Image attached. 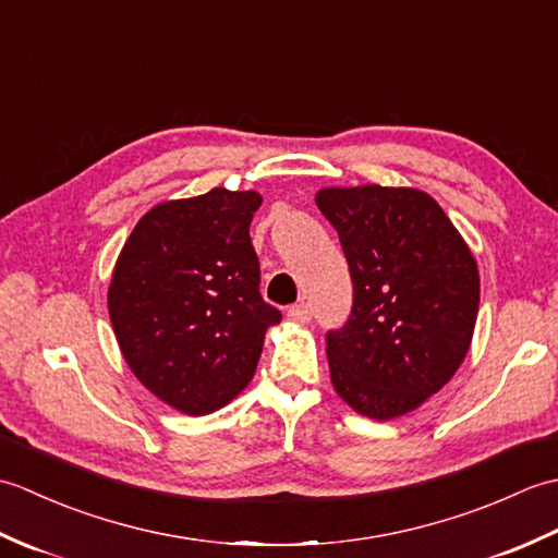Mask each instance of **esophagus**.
Masks as SVG:
<instances>
[{
	"instance_id": "34e87169",
	"label": "esophagus",
	"mask_w": 558,
	"mask_h": 558,
	"mask_svg": "<svg viewBox=\"0 0 558 558\" xmlns=\"http://www.w3.org/2000/svg\"><path fill=\"white\" fill-rule=\"evenodd\" d=\"M288 318H290V322H298V324H310L312 322L310 304H304V302L292 304L288 310Z\"/></svg>"
}]
</instances>
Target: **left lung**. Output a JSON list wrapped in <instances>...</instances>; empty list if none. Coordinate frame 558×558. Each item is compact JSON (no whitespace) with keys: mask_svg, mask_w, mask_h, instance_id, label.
<instances>
[{"mask_svg":"<svg viewBox=\"0 0 558 558\" xmlns=\"http://www.w3.org/2000/svg\"><path fill=\"white\" fill-rule=\"evenodd\" d=\"M352 278L345 326L326 333L330 381L372 420L408 414L438 393L470 350L480 272L444 208L420 189H322Z\"/></svg>","mask_w":558,"mask_h":558,"instance_id":"obj_1","label":"left lung"}]
</instances>
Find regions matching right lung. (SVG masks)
I'll return each mask as SVG.
<instances>
[{
  "mask_svg": "<svg viewBox=\"0 0 558 558\" xmlns=\"http://www.w3.org/2000/svg\"><path fill=\"white\" fill-rule=\"evenodd\" d=\"M256 192L210 189L136 222L112 272L108 310L129 369L153 396L208 414L242 393L282 314L258 292L248 236Z\"/></svg>",
  "mask_w": 558,
  "mask_h": 558,
  "instance_id": "obj_1",
  "label": "right lung"
}]
</instances>
